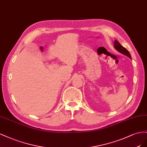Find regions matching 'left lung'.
<instances>
[{
	"mask_svg": "<svg viewBox=\"0 0 147 147\" xmlns=\"http://www.w3.org/2000/svg\"><path fill=\"white\" fill-rule=\"evenodd\" d=\"M114 47L115 48V49L116 50H118L119 53L123 54V55L128 57L130 58H131V55H130V53H129L128 50L125 48H124L123 46L121 45L118 40H115Z\"/></svg>",
	"mask_w": 147,
	"mask_h": 147,
	"instance_id": "1",
	"label": "left lung"
}]
</instances>
